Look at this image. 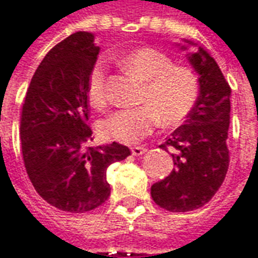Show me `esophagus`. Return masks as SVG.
<instances>
[{
    "label": "esophagus",
    "mask_w": 258,
    "mask_h": 258,
    "mask_svg": "<svg viewBox=\"0 0 258 258\" xmlns=\"http://www.w3.org/2000/svg\"><path fill=\"white\" fill-rule=\"evenodd\" d=\"M131 150H132L133 156H142V154L146 153L147 149L145 146H133Z\"/></svg>",
    "instance_id": "obj_1"
}]
</instances>
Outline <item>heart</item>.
I'll use <instances>...</instances> for the list:
<instances>
[{"instance_id": "1", "label": "heart", "mask_w": 258, "mask_h": 258, "mask_svg": "<svg viewBox=\"0 0 258 258\" xmlns=\"http://www.w3.org/2000/svg\"><path fill=\"white\" fill-rule=\"evenodd\" d=\"M126 72L143 81L138 97L139 106L112 112L99 123L102 136L123 145L138 143L156 125L177 126L192 112L200 97V80L189 67L173 64L166 53L153 47H138L119 58ZM87 95L95 108L108 101L106 66L102 60L92 67Z\"/></svg>"}]
</instances>
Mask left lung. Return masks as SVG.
<instances>
[{"instance_id": "obj_1", "label": "left lung", "mask_w": 258, "mask_h": 258, "mask_svg": "<svg viewBox=\"0 0 258 258\" xmlns=\"http://www.w3.org/2000/svg\"><path fill=\"white\" fill-rule=\"evenodd\" d=\"M188 60L200 76V97L185 123L160 145L174 150V168L152 185L153 201L170 212L204 207L221 188L229 168L230 85L202 47L188 54Z\"/></svg>"}]
</instances>
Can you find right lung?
Returning <instances> with one entry per match:
<instances>
[{
	"mask_svg": "<svg viewBox=\"0 0 258 258\" xmlns=\"http://www.w3.org/2000/svg\"><path fill=\"white\" fill-rule=\"evenodd\" d=\"M98 53L88 32L56 44L33 74L21 111V147L32 185L51 207L72 214L94 211L109 198L106 168L131 154L116 142L88 146L87 84Z\"/></svg>",
	"mask_w": 258,
	"mask_h": 258,
	"instance_id": "1",
	"label": "right lung"
}]
</instances>
